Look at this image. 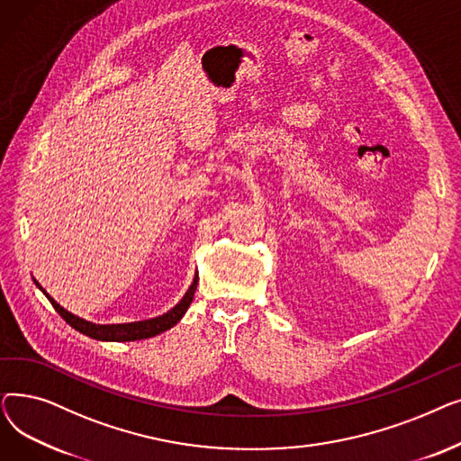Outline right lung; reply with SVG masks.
I'll list each match as a JSON object with an SVG mask.
<instances>
[{
	"instance_id": "right-lung-1",
	"label": "right lung",
	"mask_w": 461,
	"mask_h": 461,
	"mask_svg": "<svg viewBox=\"0 0 461 461\" xmlns=\"http://www.w3.org/2000/svg\"><path fill=\"white\" fill-rule=\"evenodd\" d=\"M35 284H37V280H35ZM196 285H198V276L194 278L192 285L188 287V292L179 301V304H176L169 312L162 313V316L153 318V320H145V321L119 323V325H96V323L86 321V320L75 316V313L67 312L63 306H59L50 295L44 292L41 285H39V289L48 297V301L52 303V306L56 308V312L59 313V316L72 329H77L78 332H82V334H86L89 338H95V340H104V342H134V340H143V338H151V336H157V334H160V332H164L167 329H172L185 316V312L188 310V306H190V303L194 299V294H196Z\"/></svg>"
}]
</instances>
